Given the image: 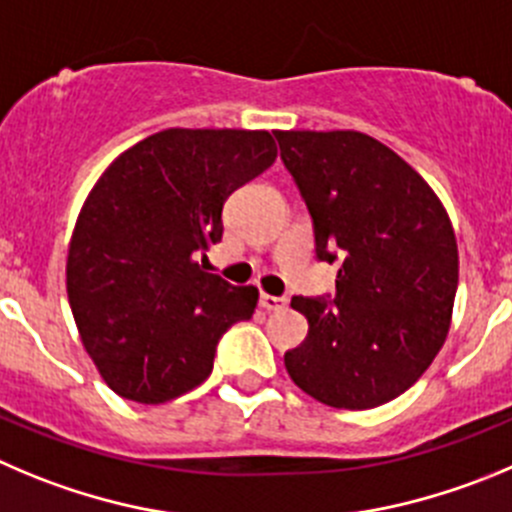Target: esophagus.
I'll use <instances>...</instances> for the list:
<instances>
[{
  "label": "esophagus",
  "instance_id": "34e87169",
  "mask_svg": "<svg viewBox=\"0 0 512 512\" xmlns=\"http://www.w3.org/2000/svg\"><path fill=\"white\" fill-rule=\"evenodd\" d=\"M260 305L265 310H285L288 308V298H278V295H260Z\"/></svg>",
  "mask_w": 512,
  "mask_h": 512
}]
</instances>
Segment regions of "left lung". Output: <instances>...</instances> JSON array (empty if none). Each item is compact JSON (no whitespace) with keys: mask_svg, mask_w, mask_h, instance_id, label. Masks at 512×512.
Instances as JSON below:
<instances>
[{"mask_svg":"<svg viewBox=\"0 0 512 512\" xmlns=\"http://www.w3.org/2000/svg\"><path fill=\"white\" fill-rule=\"evenodd\" d=\"M305 199L315 255L341 260L336 298L290 300L308 336L290 379L336 409H374L409 389L442 348L460 275L457 240L432 186L358 131H275Z\"/></svg>","mask_w":512,"mask_h":512,"instance_id":"obj_1","label":"left lung"}]
</instances>
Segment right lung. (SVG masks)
I'll list each match as a JSON object with an SVG mask.
<instances>
[{
  "instance_id": "right-lung-1",
  "label": "right lung",
  "mask_w": 512,
  "mask_h": 512,
  "mask_svg": "<svg viewBox=\"0 0 512 512\" xmlns=\"http://www.w3.org/2000/svg\"><path fill=\"white\" fill-rule=\"evenodd\" d=\"M275 156L267 131L166 128L95 181L70 237L68 300L118 396L164 404L197 389L224 331L252 318L255 285H229L204 262L229 194Z\"/></svg>"
}]
</instances>
